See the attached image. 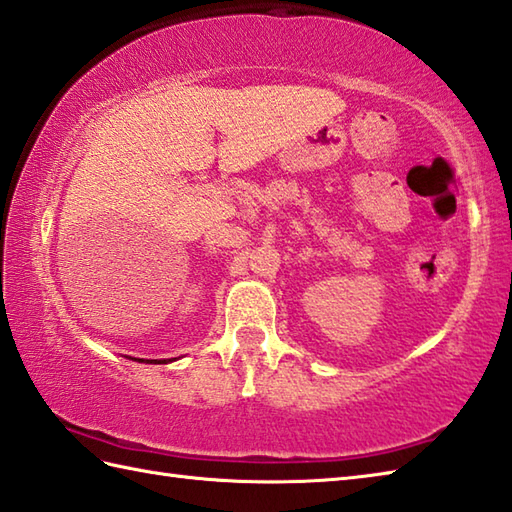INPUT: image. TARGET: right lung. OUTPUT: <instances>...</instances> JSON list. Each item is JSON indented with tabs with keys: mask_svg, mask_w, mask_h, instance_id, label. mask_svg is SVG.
I'll list each match as a JSON object with an SVG mask.
<instances>
[{
	"mask_svg": "<svg viewBox=\"0 0 512 512\" xmlns=\"http://www.w3.org/2000/svg\"><path fill=\"white\" fill-rule=\"evenodd\" d=\"M134 361H136V358H134ZM138 361L140 363H154V365H158V363H169L171 358H147V361H145V358H138Z\"/></svg>",
	"mask_w": 512,
	"mask_h": 512,
	"instance_id": "right-lung-1",
	"label": "right lung"
}]
</instances>
